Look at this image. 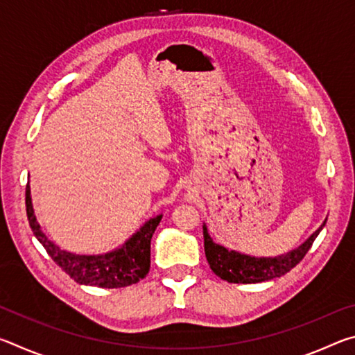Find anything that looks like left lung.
Instances as JSON below:
<instances>
[{
  "mask_svg": "<svg viewBox=\"0 0 355 355\" xmlns=\"http://www.w3.org/2000/svg\"><path fill=\"white\" fill-rule=\"evenodd\" d=\"M326 220L299 248L277 257H254L227 249L213 241V238L208 235L207 225L203 224V245H205L208 264L218 277L230 284H260V282L282 277L305 257L322 227L326 225Z\"/></svg>",
  "mask_w": 355,
  "mask_h": 355,
  "instance_id": "left-lung-1",
  "label": "left lung"
}]
</instances>
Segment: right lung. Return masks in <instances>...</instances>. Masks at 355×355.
<instances>
[{
    "mask_svg": "<svg viewBox=\"0 0 355 355\" xmlns=\"http://www.w3.org/2000/svg\"><path fill=\"white\" fill-rule=\"evenodd\" d=\"M26 214L34 236L44 245L48 255L62 271L80 285L100 288H122L137 284L150 269V241L163 214L148 219L120 248L100 255L71 254L46 238L35 219L31 188L26 184Z\"/></svg>",
    "mask_w": 355,
    "mask_h": 355,
    "instance_id": "1",
    "label": "right lung"
}]
</instances>
